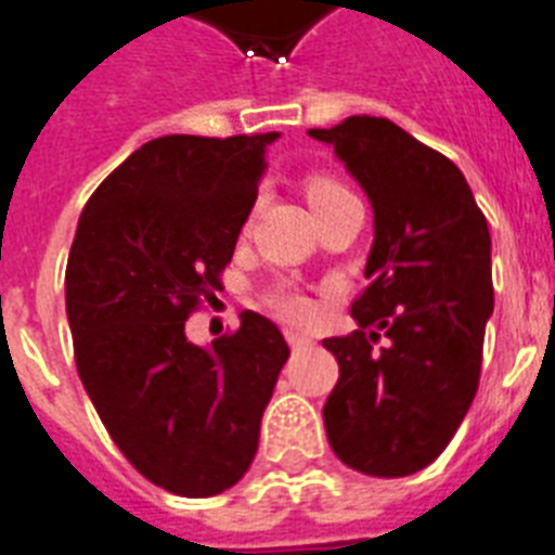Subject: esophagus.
<instances>
[{"instance_id": "34e87169", "label": "esophagus", "mask_w": 555, "mask_h": 555, "mask_svg": "<svg viewBox=\"0 0 555 555\" xmlns=\"http://www.w3.org/2000/svg\"><path fill=\"white\" fill-rule=\"evenodd\" d=\"M285 338H287V344H291L293 349H305V347H310V344H313L310 338H307V335L296 333V330H287Z\"/></svg>"}]
</instances>
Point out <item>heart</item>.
I'll return each mask as SVG.
<instances>
[{
	"label": "heart",
	"mask_w": 555,
	"mask_h": 555,
	"mask_svg": "<svg viewBox=\"0 0 555 555\" xmlns=\"http://www.w3.org/2000/svg\"><path fill=\"white\" fill-rule=\"evenodd\" d=\"M347 194L349 191L344 189L341 183L330 180V177H315V180H310V185H307V199H310L313 211L321 206H330V203H335V199L347 197ZM270 305L276 307L282 315H287V319H301V315L307 313V301L287 285L273 291V296H270Z\"/></svg>",
	"instance_id": "1"
}]
</instances>
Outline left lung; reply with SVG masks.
Here are the masks:
<instances>
[{
	"label": "left lung",
	"mask_w": 555,
	"mask_h": 555,
	"mask_svg": "<svg viewBox=\"0 0 555 555\" xmlns=\"http://www.w3.org/2000/svg\"><path fill=\"white\" fill-rule=\"evenodd\" d=\"M372 206L370 287L358 330L324 338L338 384L324 403L335 457L409 477L440 457L472 406L493 313L491 234L463 171L392 120L352 115L310 129Z\"/></svg>",
	"instance_id": "8db88e82"
}]
</instances>
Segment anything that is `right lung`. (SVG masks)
Returning <instances> with one entry per match:
<instances>
[{
  "label": "right lung",
  "mask_w": 555,
  "mask_h": 555,
  "mask_svg": "<svg viewBox=\"0 0 555 555\" xmlns=\"http://www.w3.org/2000/svg\"><path fill=\"white\" fill-rule=\"evenodd\" d=\"M273 141L279 132L143 143L98 185L69 248L83 389L124 457L177 496H214L245 477L291 356L254 310L206 347L185 335L197 301L222 287Z\"/></svg>",
  "instance_id": "right-lung-1"
}]
</instances>
